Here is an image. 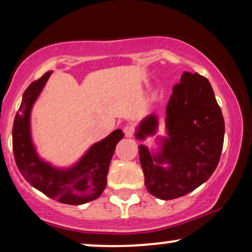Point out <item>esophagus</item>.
Returning <instances> with one entry per match:
<instances>
[{
  "mask_svg": "<svg viewBox=\"0 0 252 252\" xmlns=\"http://www.w3.org/2000/svg\"><path fill=\"white\" fill-rule=\"evenodd\" d=\"M124 133H125L126 137H132L134 135V127L130 125H126L124 127Z\"/></svg>",
  "mask_w": 252,
  "mask_h": 252,
  "instance_id": "1",
  "label": "esophagus"
}]
</instances>
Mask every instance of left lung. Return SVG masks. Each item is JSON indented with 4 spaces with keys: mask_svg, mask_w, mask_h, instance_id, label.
<instances>
[{
    "mask_svg": "<svg viewBox=\"0 0 252 252\" xmlns=\"http://www.w3.org/2000/svg\"><path fill=\"white\" fill-rule=\"evenodd\" d=\"M168 139L159 154L139 147L144 185L151 195L174 199L190 192L208 180L219 163L225 135V122L209 80L185 72L174 85L166 106ZM156 116L140 124L136 137L143 140L156 132ZM169 164L167 169L160 165Z\"/></svg>",
    "mask_w": 252,
    "mask_h": 252,
    "instance_id": "obj_1",
    "label": "left lung"
}]
</instances>
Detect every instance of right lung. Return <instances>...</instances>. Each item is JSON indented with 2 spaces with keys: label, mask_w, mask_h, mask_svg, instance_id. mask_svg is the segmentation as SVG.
Segmentation results:
<instances>
[{
  "label": "right lung",
  "mask_w": 252,
  "mask_h": 252,
  "mask_svg": "<svg viewBox=\"0 0 252 252\" xmlns=\"http://www.w3.org/2000/svg\"><path fill=\"white\" fill-rule=\"evenodd\" d=\"M50 74L51 71L44 73L24 92L12 127L15 160L25 180L48 197L64 204H84L99 197L104 190L110 161L124 133L122 129H116L104 140L95 143L75 166L67 170H58L41 160L31 139L30 116Z\"/></svg>",
  "instance_id": "obj_1"
}]
</instances>
